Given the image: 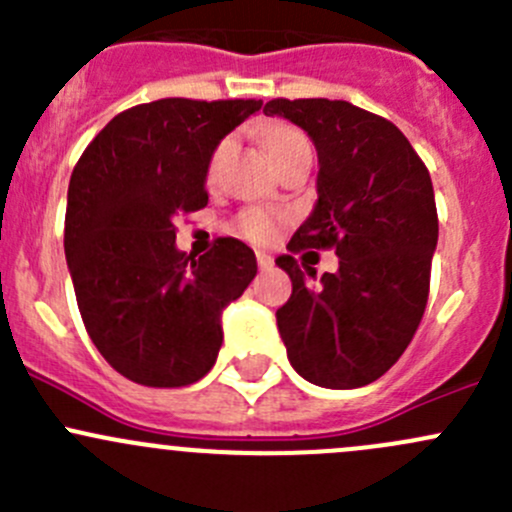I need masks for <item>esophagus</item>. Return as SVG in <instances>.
<instances>
[{"label": "esophagus", "mask_w": 512, "mask_h": 512, "mask_svg": "<svg viewBox=\"0 0 512 512\" xmlns=\"http://www.w3.org/2000/svg\"><path fill=\"white\" fill-rule=\"evenodd\" d=\"M257 265H260V270H270V267L275 265V260H272V255H267V252H257Z\"/></svg>", "instance_id": "esophagus-1"}]
</instances>
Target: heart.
Listing matches in <instances>:
<instances>
[{
	"instance_id": "1",
	"label": "heart",
	"mask_w": 512,
	"mask_h": 512,
	"mask_svg": "<svg viewBox=\"0 0 512 512\" xmlns=\"http://www.w3.org/2000/svg\"><path fill=\"white\" fill-rule=\"evenodd\" d=\"M262 146H265L267 156L275 160V165H282L287 158H292L294 153L299 151H312L307 136H304L299 128L289 126V123H272V126H267L265 131H262ZM223 151L225 143L215 151L213 160H210V173H213L215 165H218ZM237 227H240L242 235L250 237V240L267 242L277 232V220L272 218L270 213H265V210H245V213L237 218Z\"/></svg>"
}]
</instances>
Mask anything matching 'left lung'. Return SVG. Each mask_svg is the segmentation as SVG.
<instances>
[{"mask_svg":"<svg viewBox=\"0 0 512 512\" xmlns=\"http://www.w3.org/2000/svg\"><path fill=\"white\" fill-rule=\"evenodd\" d=\"M265 116L304 128L319 158V200L287 250L340 257L322 281L277 257L292 280L277 309L289 364L324 389L366 386L399 361L426 309L438 242L431 175L394 123L349 101L272 98Z\"/></svg>","mask_w":512,"mask_h":512,"instance_id":"left-lung-1","label":"left lung"}]
</instances>
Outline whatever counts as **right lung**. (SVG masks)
Segmentation results:
<instances>
[{
  "mask_svg": "<svg viewBox=\"0 0 512 512\" xmlns=\"http://www.w3.org/2000/svg\"><path fill=\"white\" fill-rule=\"evenodd\" d=\"M262 101L160 98L118 113L71 173L64 250L91 342L126 379L175 389L203 379L220 314L257 275L255 252L218 237L203 257L175 247L173 218L208 205L215 148Z\"/></svg>",
  "mask_w": 512,
  "mask_h": 512,
  "instance_id": "add662e5",
  "label": "right lung"
}]
</instances>
